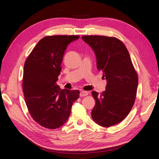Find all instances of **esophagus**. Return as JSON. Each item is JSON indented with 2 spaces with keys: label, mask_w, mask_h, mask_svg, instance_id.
<instances>
[{
  "label": "esophagus",
  "mask_w": 159,
  "mask_h": 159,
  "mask_svg": "<svg viewBox=\"0 0 159 159\" xmlns=\"http://www.w3.org/2000/svg\"><path fill=\"white\" fill-rule=\"evenodd\" d=\"M88 95V92L86 91H81L80 92V97H84V96H86Z\"/></svg>",
  "instance_id": "obj_1"
}]
</instances>
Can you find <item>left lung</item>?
<instances>
[{
  "mask_svg": "<svg viewBox=\"0 0 159 159\" xmlns=\"http://www.w3.org/2000/svg\"><path fill=\"white\" fill-rule=\"evenodd\" d=\"M81 38L94 51L97 68L107 81L106 88L101 94L92 91L95 105L91 117L101 126H113L123 121L133 106L137 74L125 46L117 38L103 36H83Z\"/></svg>",
  "mask_w": 159,
  "mask_h": 159,
  "instance_id": "1",
  "label": "left lung"
}]
</instances>
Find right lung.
Segmentation results:
<instances>
[{
	"label": "right lung",
	"mask_w": 159,
	"mask_h": 159,
	"mask_svg": "<svg viewBox=\"0 0 159 159\" xmlns=\"http://www.w3.org/2000/svg\"><path fill=\"white\" fill-rule=\"evenodd\" d=\"M79 36L43 38L24 66L22 87L28 111L33 119L47 129L59 128L67 121L78 90L61 89L56 81L67 46Z\"/></svg>",
	"instance_id": "right-lung-1"
}]
</instances>
